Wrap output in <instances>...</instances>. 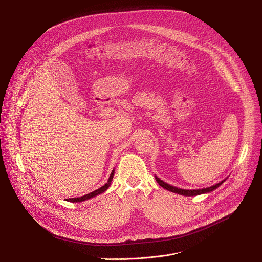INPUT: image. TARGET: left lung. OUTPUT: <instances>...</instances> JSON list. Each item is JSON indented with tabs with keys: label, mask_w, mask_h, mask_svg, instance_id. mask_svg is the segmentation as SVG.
<instances>
[{
	"label": "left lung",
	"mask_w": 262,
	"mask_h": 262,
	"mask_svg": "<svg viewBox=\"0 0 262 262\" xmlns=\"http://www.w3.org/2000/svg\"><path fill=\"white\" fill-rule=\"evenodd\" d=\"M155 178H156V182H157L162 188H164L166 190H169V191H171V192H174V193L181 194V195H185V196H193V195H200V194H203V193H208V192L213 191L214 189H216L217 187H220V186H221V185L225 182V180H224V181H222V182H220L219 184L213 185V186L208 187V188L196 189V190H186V189L176 188V187H173V186H171V185H169V184H167V183H164L163 181L159 180V178H158L157 176H155Z\"/></svg>",
	"instance_id": "left-lung-1"
}]
</instances>
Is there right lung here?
<instances>
[{"instance_id":"obj_1","label":"right lung","mask_w":262,"mask_h":262,"mask_svg":"<svg viewBox=\"0 0 262 262\" xmlns=\"http://www.w3.org/2000/svg\"><path fill=\"white\" fill-rule=\"evenodd\" d=\"M114 174H115V170H113L112 174H110V176H109V178H108V182H107L104 186H102L101 188H99L98 190H95V191H93V192H90L89 194H86V195L80 196V198L67 199V201H68V202H72V203H79V202H84V201H86V200H89V199H91V198H94V196H96V195H99V194L103 193V192H105V191L109 188L110 184H112L113 178H114Z\"/></svg>"}]
</instances>
